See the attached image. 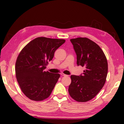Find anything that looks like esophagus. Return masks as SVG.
Returning <instances> with one entry per match:
<instances>
[{
  "mask_svg": "<svg viewBox=\"0 0 124 124\" xmlns=\"http://www.w3.org/2000/svg\"><path fill=\"white\" fill-rule=\"evenodd\" d=\"M61 75L62 76H68V75H65V74H64L63 73H61Z\"/></svg>",
  "mask_w": 124,
  "mask_h": 124,
  "instance_id": "esophagus-1",
  "label": "esophagus"
}]
</instances>
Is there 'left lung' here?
Masks as SVG:
<instances>
[{
    "label": "left lung",
    "mask_w": 124,
    "mask_h": 124,
    "mask_svg": "<svg viewBox=\"0 0 124 124\" xmlns=\"http://www.w3.org/2000/svg\"><path fill=\"white\" fill-rule=\"evenodd\" d=\"M77 55V64L85 67L83 75H71L70 96L79 102L93 98L105 83L108 71L106 57L101 47L89 39H70Z\"/></svg>",
    "instance_id": "obj_1"
}]
</instances>
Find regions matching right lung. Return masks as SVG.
<instances>
[{
	"label": "right lung",
	"mask_w": 124,
	"mask_h": 124,
	"mask_svg": "<svg viewBox=\"0 0 124 124\" xmlns=\"http://www.w3.org/2000/svg\"><path fill=\"white\" fill-rule=\"evenodd\" d=\"M64 39L39 37L31 41L19 53L16 63V75L23 93L31 100L41 101L49 97L59 74L45 71Z\"/></svg>",
	"instance_id": "1"
}]
</instances>
